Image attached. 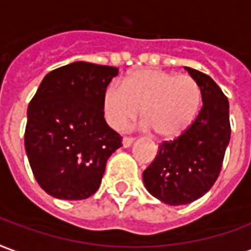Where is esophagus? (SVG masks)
Masks as SVG:
<instances>
[{
  "label": "esophagus",
  "mask_w": 251,
  "mask_h": 251,
  "mask_svg": "<svg viewBox=\"0 0 251 251\" xmlns=\"http://www.w3.org/2000/svg\"><path fill=\"white\" fill-rule=\"evenodd\" d=\"M133 140H135V139L133 138H128V136H126V138H123V147H129V146H131V144L133 143Z\"/></svg>",
  "instance_id": "1"
}]
</instances>
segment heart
<instances>
[{
	"label": "heart",
	"instance_id": "b5f03b06",
	"mask_svg": "<svg viewBox=\"0 0 251 251\" xmlns=\"http://www.w3.org/2000/svg\"><path fill=\"white\" fill-rule=\"evenodd\" d=\"M202 100L201 87L190 75L159 69H138L112 84L101 99L103 115L109 126L123 129L140 115L159 138H174L193 123Z\"/></svg>",
	"mask_w": 251,
	"mask_h": 251
}]
</instances>
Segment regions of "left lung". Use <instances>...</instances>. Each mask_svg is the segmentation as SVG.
<instances>
[{"label": "left lung", "mask_w": 251, "mask_h": 251, "mask_svg": "<svg viewBox=\"0 0 251 251\" xmlns=\"http://www.w3.org/2000/svg\"><path fill=\"white\" fill-rule=\"evenodd\" d=\"M201 87L202 108L180 136L163 142L143 173L148 193L171 206L197 201L218 179L230 142L228 100L213 78L187 68Z\"/></svg>", "instance_id": "left-lung-1"}]
</instances>
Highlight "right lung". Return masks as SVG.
<instances>
[{
    "instance_id": "right-lung-1",
    "label": "right lung",
    "mask_w": 251,
    "mask_h": 251,
    "mask_svg": "<svg viewBox=\"0 0 251 251\" xmlns=\"http://www.w3.org/2000/svg\"><path fill=\"white\" fill-rule=\"evenodd\" d=\"M119 69L76 61L49 72L28 107L25 150L33 175L54 198L98 191L122 136L105 123L101 99Z\"/></svg>"
}]
</instances>
